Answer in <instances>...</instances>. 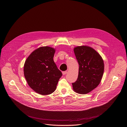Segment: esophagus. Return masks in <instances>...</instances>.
Here are the masks:
<instances>
[{
	"instance_id": "1",
	"label": "esophagus",
	"mask_w": 127,
	"mask_h": 127,
	"mask_svg": "<svg viewBox=\"0 0 127 127\" xmlns=\"http://www.w3.org/2000/svg\"><path fill=\"white\" fill-rule=\"evenodd\" d=\"M66 73H67V71H63V72H62V74H63V75H66Z\"/></svg>"
}]
</instances>
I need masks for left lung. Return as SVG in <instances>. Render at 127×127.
Returning a JSON list of instances; mask_svg holds the SVG:
<instances>
[{
    "label": "left lung",
    "mask_w": 127,
    "mask_h": 127,
    "mask_svg": "<svg viewBox=\"0 0 127 127\" xmlns=\"http://www.w3.org/2000/svg\"><path fill=\"white\" fill-rule=\"evenodd\" d=\"M74 51L79 64V71L78 78L72 83L73 90L79 94H87L100 83L104 73V61L91 47L78 46L74 48Z\"/></svg>",
    "instance_id": "obj_1"
}]
</instances>
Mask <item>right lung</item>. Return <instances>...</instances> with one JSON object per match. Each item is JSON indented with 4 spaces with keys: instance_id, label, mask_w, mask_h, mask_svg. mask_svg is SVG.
<instances>
[{
    "instance_id": "1",
    "label": "right lung",
    "mask_w": 127,
    "mask_h": 127,
    "mask_svg": "<svg viewBox=\"0 0 127 127\" xmlns=\"http://www.w3.org/2000/svg\"><path fill=\"white\" fill-rule=\"evenodd\" d=\"M55 51L53 48L41 47L33 51L25 61L24 74L27 84L41 95L53 93L62 76L53 59Z\"/></svg>"
}]
</instances>
